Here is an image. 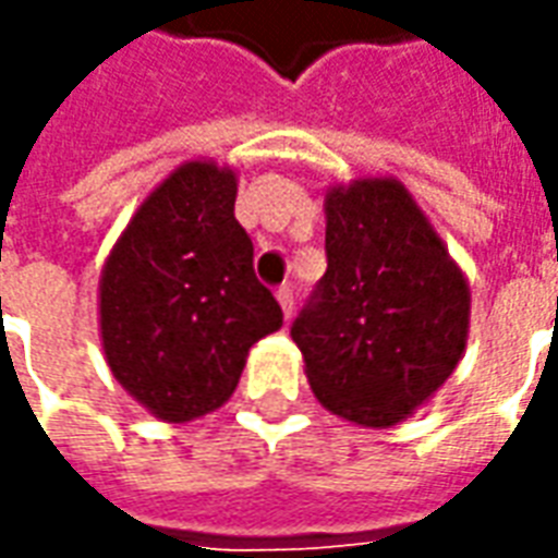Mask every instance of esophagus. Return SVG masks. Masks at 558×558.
<instances>
[{"label":"esophagus","instance_id":"34e87169","mask_svg":"<svg viewBox=\"0 0 558 558\" xmlns=\"http://www.w3.org/2000/svg\"><path fill=\"white\" fill-rule=\"evenodd\" d=\"M276 301H279V306H282V316L291 318V313H294V291L288 286H282L279 291H276Z\"/></svg>","mask_w":558,"mask_h":558}]
</instances>
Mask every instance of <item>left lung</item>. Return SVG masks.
I'll return each mask as SVG.
<instances>
[{
  "mask_svg": "<svg viewBox=\"0 0 558 558\" xmlns=\"http://www.w3.org/2000/svg\"><path fill=\"white\" fill-rule=\"evenodd\" d=\"M328 270L291 325L318 403L361 428H391L447 383L471 330V286L395 175L325 191Z\"/></svg>",
  "mask_w": 558,
  "mask_h": 558,
  "instance_id": "left-lung-1",
  "label": "left lung"
}]
</instances>
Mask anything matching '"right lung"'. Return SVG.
I'll return each mask as SVG.
<instances>
[{
  "mask_svg": "<svg viewBox=\"0 0 558 558\" xmlns=\"http://www.w3.org/2000/svg\"><path fill=\"white\" fill-rule=\"evenodd\" d=\"M236 184L233 167L184 160L142 199L99 272V343L111 376L169 425L228 403L248 349L282 328L233 215Z\"/></svg>",
  "mask_w": 558,
  "mask_h": 558,
  "instance_id": "1",
  "label": "right lung"
}]
</instances>
